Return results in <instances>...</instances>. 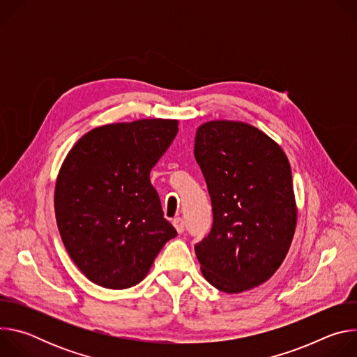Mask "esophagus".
Segmentation results:
<instances>
[{
  "mask_svg": "<svg viewBox=\"0 0 357 357\" xmlns=\"http://www.w3.org/2000/svg\"><path fill=\"white\" fill-rule=\"evenodd\" d=\"M172 223H174V226H175L178 233H183L185 231V222H183L182 218H175Z\"/></svg>",
  "mask_w": 357,
  "mask_h": 357,
  "instance_id": "esophagus-1",
  "label": "esophagus"
}]
</instances>
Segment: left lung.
<instances>
[{
    "mask_svg": "<svg viewBox=\"0 0 357 357\" xmlns=\"http://www.w3.org/2000/svg\"><path fill=\"white\" fill-rule=\"evenodd\" d=\"M195 158L213 212L209 234L195 244L203 277L227 294L266 282L284 261L296 225L284 151L256 127L218 120L197 128Z\"/></svg>",
    "mask_w": 357,
    "mask_h": 357,
    "instance_id": "1",
    "label": "left lung"
}]
</instances>
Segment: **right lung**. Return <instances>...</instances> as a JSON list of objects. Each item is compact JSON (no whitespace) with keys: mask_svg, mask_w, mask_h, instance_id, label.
I'll use <instances>...</instances> for the list:
<instances>
[{"mask_svg":"<svg viewBox=\"0 0 357 357\" xmlns=\"http://www.w3.org/2000/svg\"><path fill=\"white\" fill-rule=\"evenodd\" d=\"M176 132V120L109 124L68 154L55 188L56 223L70 259L94 284L137 285L178 234L149 181Z\"/></svg>","mask_w":357,"mask_h":357,"instance_id":"obj_1","label":"right lung"}]
</instances>
